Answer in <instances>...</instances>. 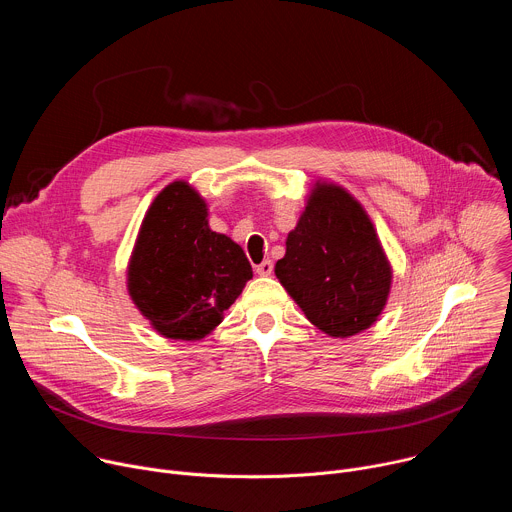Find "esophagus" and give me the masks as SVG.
<instances>
[{"instance_id":"34e87169","label":"esophagus","mask_w":512,"mask_h":512,"mask_svg":"<svg viewBox=\"0 0 512 512\" xmlns=\"http://www.w3.org/2000/svg\"><path fill=\"white\" fill-rule=\"evenodd\" d=\"M255 273L257 275H271L273 273V261L271 259H265L263 263H259V265H255Z\"/></svg>"}]
</instances>
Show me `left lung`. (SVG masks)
<instances>
[{
  "mask_svg": "<svg viewBox=\"0 0 512 512\" xmlns=\"http://www.w3.org/2000/svg\"><path fill=\"white\" fill-rule=\"evenodd\" d=\"M275 275L306 318L334 338L367 330L391 287V267L367 212L334 184L314 188Z\"/></svg>",
  "mask_w": 512,
  "mask_h": 512,
  "instance_id": "obj_1",
  "label": "left lung"
}]
</instances>
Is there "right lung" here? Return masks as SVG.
I'll list each match as a JSON object with an SVG mask.
<instances>
[{"label": "right lung", "instance_id": "add662e5", "mask_svg": "<svg viewBox=\"0 0 512 512\" xmlns=\"http://www.w3.org/2000/svg\"><path fill=\"white\" fill-rule=\"evenodd\" d=\"M127 277L131 300L162 336L200 340L221 324L253 269L237 243L208 229L196 190L174 182L143 218Z\"/></svg>", "mask_w": 512, "mask_h": 512}]
</instances>
